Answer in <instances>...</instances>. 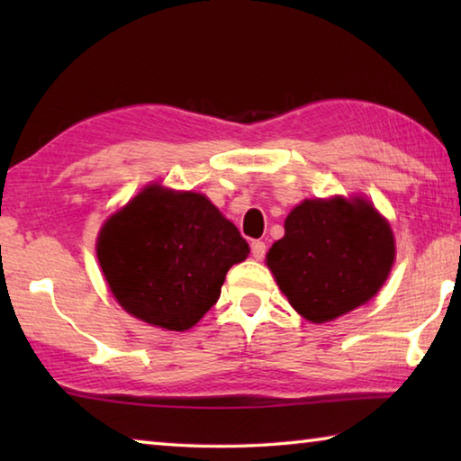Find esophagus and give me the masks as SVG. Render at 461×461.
I'll use <instances>...</instances> for the list:
<instances>
[{
  "mask_svg": "<svg viewBox=\"0 0 461 461\" xmlns=\"http://www.w3.org/2000/svg\"><path fill=\"white\" fill-rule=\"evenodd\" d=\"M249 249H252V256L256 260H262L264 254H267V244H264L262 240H254L252 244H249Z\"/></svg>",
  "mask_w": 461,
  "mask_h": 461,
  "instance_id": "34e87169",
  "label": "esophagus"
}]
</instances>
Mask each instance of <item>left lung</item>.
Instances as JSON below:
<instances>
[{
	"label": "left lung",
	"instance_id": "obj_1",
	"mask_svg": "<svg viewBox=\"0 0 461 461\" xmlns=\"http://www.w3.org/2000/svg\"><path fill=\"white\" fill-rule=\"evenodd\" d=\"M394 260V238L362 199H311L285 221V238L267 256L280 291L313 323H325L370 301Z\"/></svg>",
	"mask_w": 461,
	"mask_h": 461
}]
</instances>
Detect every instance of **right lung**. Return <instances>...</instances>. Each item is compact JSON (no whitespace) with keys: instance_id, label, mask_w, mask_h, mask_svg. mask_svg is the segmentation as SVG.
<instances>
[{"instance_id":"add662e5","label":"right lung","mask_w":461,"mask_h":461,"mask_svg":"<svg viewBox=\"0 0 461 461\" xmlns=\"http://www.w3.org/2000/svg\"><path fill=\"white\" fill-rule=\"evenodd\" d=\"M249 248L199 193L150 186L109 220L97 258L120 305L142 321L185 331L220 299L228 270Z\"/></svg>"}]
</instances>
